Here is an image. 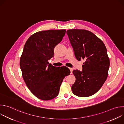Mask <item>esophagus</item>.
Masks as SVG:
<instances>
[{"label": "esophagus", "mask_w": 124, "mask_h": 124, "mask_svg": "<svg viewBox=\"0 0 124 124\" xmlns=\"http://www.w3.org/2000/svg\"><path fill=\"white\" fill-rule=\"evenodd\" d=\"M69 69L70 70V74H72V72H73V68H69Z\"/></svg>", "instance_id": "obj_1"}]
</instances>
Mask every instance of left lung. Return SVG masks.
Listing matches in <instances>:
<instances>
[{
	"label": "left lung",
	"mask_w": 124,
	"mask_h": 124,
	"mask_svg": "<svg viewBox=\"0 0 124 124\" xmlns=\"http://www.w3.org/2000/svg\"><path fill=\"white\" fill-rule=\"evenodd\" d=\"M78 61L85 60L82 70H73L76 81L72 86L73 94L80 97L92 96L101 87L108 76L110 61L103 42L92 32L73 29L67 31Z\"/></svg>",
	"instance_id": "left-lung-1"
}]
</instances>
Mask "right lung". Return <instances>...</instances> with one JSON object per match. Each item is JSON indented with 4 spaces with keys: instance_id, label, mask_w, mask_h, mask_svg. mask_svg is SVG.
Returning <instances> with one entry per match:
<instances>
[{
    "instance_id": "add662e5",
    "label": "right lung",
    "mask_w": 124,
    "mask_h": 124,
    "mask_svg": "<svg viewBox=\"0 0 124 124\" xmlns=\"http://www.w3.org/2000/svg\"><path fill=\"white\" fill-rule=\"evenodd\" d=\"M65 33V29L37 32L24 45L20 61L23 78L29 90L39 99L57 97L63 79L70 74L67 67H55L48 62Z\"/></svg>"
}]
</instances>
